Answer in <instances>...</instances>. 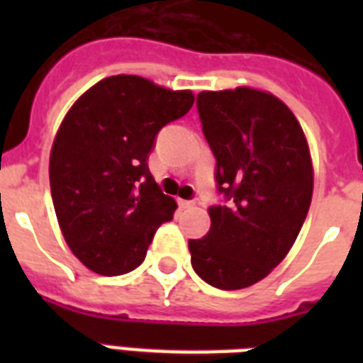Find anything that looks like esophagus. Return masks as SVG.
Here are the masks:
<instances>
[{"mask_svg":"<svg viewBox=\"0 0 363 363\" xmlns=\"http://www.w3.org/2000/svg\"><path fill=\"white\" fill-rule=\"evenodd\" d=\"M177 203H179V207H181V209H190V207H194V205H196L192 199H179Z\"/></svg>","mask_w":363,"mask_h":363,"instance_id":"obj_1","label":"esophagus"}]
</instances>
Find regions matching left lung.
<instances>
[{"label":"left lung","mask_w":363,"mask_h":363,"mask_svg":"<svg viewBox=\"0 0 363 363\" xmlns=\"http://www.w3.org/2000/svg\"><path fill=\"white\" fill-rule=\"evenodd\" d=\"M203 135L216 160L211 230L190 239L207 284L239 290L269 275L292 248L313 198L307 139L281 99L254 88L198 94Z\"/></svg>","instance_id":"8db88e82"}]
</instances>
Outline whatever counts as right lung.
Instances as JSON below:
<instances>
[{
  "instance_id": "obj_1",
  "label": "right lung",
  "mask_w": 363,
  "mask_h": 363,
  "mask_svg": "<svg viewBox=\"0 0 363 363\" xmlns=\"http://www.w3.org/2000/svg\"><path fill=\"white\" fill-rule=\"evenodd\" d=\"M192 105L190 90L116 75L65 115L50 152V194L65 242L94 273L139 267L156 230L173 218L175 199L156 184L148 156L160 130Z\"/></svg>"
}]
</instances>
